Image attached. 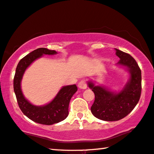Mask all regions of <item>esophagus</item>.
<instances>
[{
  "mask_svg": "<svg viewBox=\"0 0 154 154\" xmlns=\"http://www.w3.org/2000/svg\"><path fill=\"white\" fill-rule=\"evenodd\" d=\"M78 87L79 89H87V84H86L85 81H81L79 82L78 83Z\"/></svg>",
  "mask_w": 154,
  "mask_h": 154,
  "instance_id": "obj_1",
  "label": "esophagus"
}]
</instances>
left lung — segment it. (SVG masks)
Wrapping results in <instances>:
<instances>
[{
	"mask_svg": "<svg viewBox=\"0 0 154 154\" xmlns=\"http://www.w3.org/2000/svg\"><path fill=\"white\" fill-rule=\"evenodd\" d=\"M120 59L116 65L125 68L130 78L120 91H116L95 82H87L95 95L91 107V113L104 121H117L128 116L139 101L141 91V72L136 60L130 54L115 48Z\"/></svg>",
	"mask_w": 154,
	"mask_h": 154,
	"instance_id": "obj_1",
	"label": "left lung"
}]
</instances>
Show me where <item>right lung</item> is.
<instances>
[{
	"label": "right lung",
	"mask_w": 154,
	"mask_h": 154,
	"mask_svg": "<svg viewBox=\"0 0 154 154\" xmlns=\"http://www.w3.org/2000/svg\"><path fill=\"white\" fill-rule=\"evenodd\" d=\"M56 51L39 48L33 51L21 59L16 68L13 81L15 91L19 107L25 116L37 123L51 125L65 120L68 116V107L71 98L77 91L75 85L64 86L60 89L52 101L44 106H36L30 103L24 96L21 82L26 69L33 62L44 55L57 54Z\"/></svg>",
	"instance_id": "obj_1"
}]
</instances>
